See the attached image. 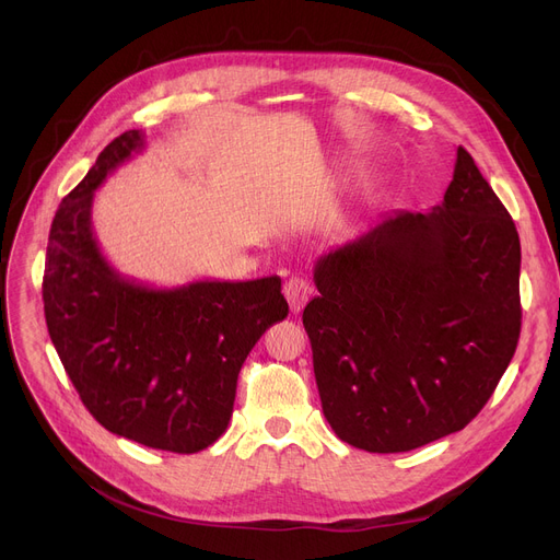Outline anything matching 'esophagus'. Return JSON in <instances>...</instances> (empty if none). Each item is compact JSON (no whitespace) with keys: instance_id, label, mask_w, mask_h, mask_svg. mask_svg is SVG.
<instances>
[{"instance_id":"esophagus-1","label":"esophagus","mask_w":560,"mask_h":560,"mask_svg":"<svg viewBox=\"0 0 560 560\" xmlns=\"http://www.w3.org/2000/svg\"><path fill=\"white\" fill-rule=\"evenodd\" d=\"M283 295H285V300L290 304V311L292 313H300L304 308V304L313 298V285L306 279L292 277L283 285Z\"/></svg>"}]
</instances>
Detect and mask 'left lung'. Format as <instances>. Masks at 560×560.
Returning a JSON list of instances; mask_svg holds the SVG:
<instances>
[{"label":"left lung","mask_w":560,"mask_h":560,"mask_svg":"<svg viewBox=\"0 0 560 560\" xmlns=\"http://www.w3.org/2000/svg\"><path fill=\"white\" fill-rule=\"evenodd\" d=\"M520 258L513 218L463 147L443 203L384 215L317 258L302 319L342 443L410 452L479 416L517 347Z\"/></svg>","instance_id":"8db88e82"}]
</instances>
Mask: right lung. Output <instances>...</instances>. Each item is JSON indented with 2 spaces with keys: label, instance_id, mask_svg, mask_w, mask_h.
Here are the masks:
<instances>
[{
  "label": "right lung",
  "instance_id": "add662e5",
  "mask_svg": "<svg viewBox=\"0 0 560 560\" xmlns=\"http://www.w3.org/2000/svg\"><path fill=\"white\" fill-rule=\"evenodd\" d=\"M144 147L125 131L104 147L51 222L43 277L49 338L83 406L110 433L201 452L226 431L238 372L288 315L279 277L150 288L113 270L91 209L106 176Z\"/></svg>",
  "mask_w": 560,
  "mask_h": 560
}]
</instances>
